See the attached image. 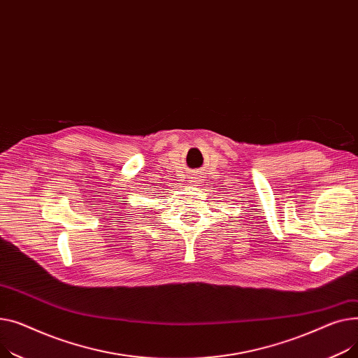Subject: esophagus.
<instances>
[{
	"label": "esophagus",
	"instance_id": "1",
	"mask_svg": "<svg viewBox=\"0 0 358 358\" xmlns=\"http://www.w3.org/2000/svg\"><path fill=\"white\" fill-rule=\"evenodd\" d=\"M192 182H194V183H195V185H196V183H198V182H199V180H198V178H194V180H192Z\"/></svg>",
	"mask_w": 358,
	"mask_h": 358
}]
</instances>
